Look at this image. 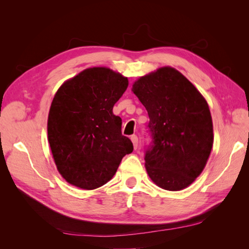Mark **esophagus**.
<instances>
[{
    "label": "esophagus",
    "instance_id": "esophagus-1",
    "mask_svg": "<svg viewBox=\"0 0 249 249\" xmlns=\"http://www.w3.org/2000/svg\"><path fill=\"white\" fill-rule=\"evenodd\" d=\"M131 140H132L134 148L136 149L138 147V137L136 136V135H133V136H131Z\"/></svg>",
    "mask_w": 249,
    "mask_h": 249
}]
</instances>
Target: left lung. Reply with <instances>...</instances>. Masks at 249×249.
Segmentation results:
<instances>
[{
	"instance_id": "1",
	"label": "left lung",
	"mask_w": 249,
	"mask_h": 249,
	"mask_svg": "<svg viewBox=\"0 0 249 249\" xmlns=\"http://www.w3.org/2000/svg\"><path fill=\"white\" fill-rule=\"evenodd\" d=\"M153 135L145 169L162 189L179 191L205 169L212 150L213 122L205 97L183 73L163 66L134 82Z\"/></svg>"
}]
</instances>
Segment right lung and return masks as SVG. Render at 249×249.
Instances as JSON below:
<instances>
[{"label":"right lung","mask_w":249,"mask_h":249,"mask_svg":"<svg viewBox=\"0 0 249 249\" xmlns=\"http://www.w3.org/2000/svg\"><path fill=\"white\" fill-rule=\"evenodd\" d=\"M129 80L108 67H89L59 87L48 117V140L60 175L93 190L107 184L133 143L122 135L113 106Z\"/></svg>","instance_id":"1"}]
</instances>
